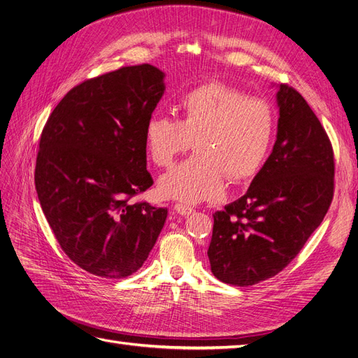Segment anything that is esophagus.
<instances>
[{
    "label": "esophagus",
    "instance_id": "34e87169",
    "mask_svg": "<svg viewBox=\"0 0 358 358\" xmlns=\"http://www.w3.org/2000/svg\"><path fill=\"white\" fill-rule=\"evenodd\" d=\"M175 210H176L179 215H182V216H189L191 213L196 212V209H194L192 206L185 204V203H176V204H175Z\"/></svg>",
    "mask_w": 358,
    "mask_h": 358
}]
</instances>
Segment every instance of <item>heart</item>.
Segmentation results:
<instances>
[{
	"label": "heart",
	"mask_w": 358,
	"mask_h": 358,
	"mask_svg": "<svg viewBox=\"0 0 358 358\" xmlns=\"http://www.w3.org/2000/svg\"><path fill=\"white\" fill-rule=\"evenodd\" d=\"M179 121L152 115L145 142L157 167H170L196 145L197 152L159 179L164 197L187 203L218 200L227 176L241 183L263 169L273 143L272 104L221 82H206L180 95Z\"/></svg>",
	"instance_id": "heart-1"
}]
</instances>
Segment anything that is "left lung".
<instances>
[{
  "label": "left lung",
  "mask_w": 358,
  "mask_h": 358,
  "mask_svg": "<svg viewBox=\"0 0 358 358\" xmlns=\"http://www.w3.org/2000/svg\"><path fill=\"white\" fill-rule=\"evenodd\" d=\"M278 104L272 154L245 196L213 213L210 268L230 285H255L282 272L333 200L334 154L326 129L292 86H279Z\"/></svg>",
  "instance_id": "8db88e82"
}]
</instances>
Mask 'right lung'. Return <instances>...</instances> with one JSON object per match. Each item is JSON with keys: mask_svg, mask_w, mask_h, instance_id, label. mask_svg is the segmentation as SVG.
<instances>
[{"mask_svg": "<svg viewBox=\"0 0 358 358\" xmlns=\"http://www.w3.org/2000/svg\"><path fill=\"white\" fill-rule=\"evenodd\" d=\"M150 64L86 79L43 127L34 182L43 213L74 264L121 279L143 266L167 208L133 201L152 187L145 127L164 92Z\"/></svg>", "mask_w": 358, "mask_h": 358, "instance_id": "obj_1", "label": "right lung"}]
</instances>
